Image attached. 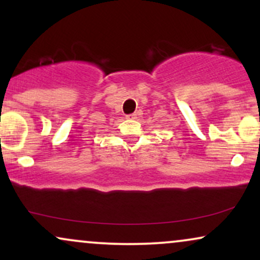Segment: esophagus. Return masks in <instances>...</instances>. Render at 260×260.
<instances>
[{
  "instance_id": "34e87169",
  "label": "esophagus",
  "mask_w": 260,
  "mask_h": 260,
  "mask_svg": "<svg viewBox=\"0 0 260 260\" xmlns=\"http://www.w3.org/2000/svg\"><path fill=\"white\" fill-rule=\"evenodd\" d=\"M127 118H128V120H136V118H137V113H132V115H128Z\"/></svg>"
}]
</instances>
